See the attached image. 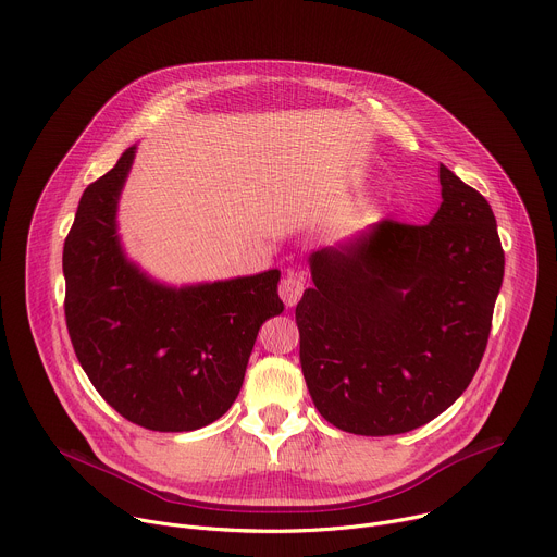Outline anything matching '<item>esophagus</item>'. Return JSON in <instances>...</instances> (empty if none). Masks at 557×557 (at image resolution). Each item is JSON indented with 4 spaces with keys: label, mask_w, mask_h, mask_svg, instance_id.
<instances>
[{
    "label": "esophagus",
    "mask_w": 557,
    "mask_h": 557,
    "mask_svg": "<svg viewBox=\"0 0 557 557\" xmlns=\"http://www.w3.org/2000/svg\"><path fill=\"white\" fill-rule=\"evenodd\" d=\"M304 293V280L297 273H286L280 282V297L286 306H295Z\"/></svg>",
    "instance_id": "obj_1"
}]
</instances>
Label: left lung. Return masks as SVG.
<instances>
[{"label":"left lung","instance_id":"left-lung-1","mask_svg":"<svg viewBox=\"0 0 557 557\" xmlns=\"http://www.w3.org/2000/svg\"><path fill=\"white\" fill-rule=\"evenodd\" d=\"M430 224L385 218L310 256L295 322L314 408L361 436L417 430L465 392L487 348L505 251L490 202L441 165Z\"/></svg>","mask_w":557,"mask_h":557}]
</instances>
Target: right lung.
I'll return each instance as SVG.
<instances>
[{"instance_id": "obj_1", "label": "right lung", "mask_w": 557, "mask_h": 557, "mask_svg": "<svg viewBox=\"0 0 557 557\" xmlns=\"http://www.w3.org/2000/svg\"><path fill=\"white\" fill-rule=\"evenodd\" d=\"M134 147L78 200L63 243L65 326L103 399L129 423L191 432L220 419L243 387L260 326L284 310L280 271L165 288L123 258L116 200Z\"/></svg>"}]
</instances>
